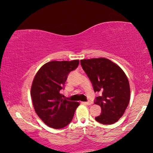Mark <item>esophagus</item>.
<instances>
[{"instance_id":"1","label":"esophagus","mask_w":153,"mask_h":153,"mask_svg":"<svg viewBox=\"0 0 153 153\" xmlns=\"http://www.w3.org/2000/svg\"><path fill=\"white\" fill-rule=\"evenodd\" d=\"M83 104H86V105H91V104H93V102H92L91 101H88V102H83Z\"/></svg>"}]
</instances>
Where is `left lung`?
I'll use <instances>...</instances> for the list:
<instances>
[{
	"mask_svg": "<svg viewBox=\"0 0 153 153\" xmlns=\"http://www.w3.org/2000/svg\"><path fill=\"white\" fill-rule=\"evenodd\" d=\"M81 65L94 91L100 94L95 104L101 106L102 112L96 121L104 125L116 123L124 114L130 99L129 83L125 72L105 58L81 60Z\"/></svg>",
	"mask_w": 153,
	"mask_h": 153,
	"instance_id": "left-lung-1",
	"label": "left lung"
}]
</instances>
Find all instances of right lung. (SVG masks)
<instances>
[{
  "mask_svg": "<svg viewBox=\"0 0 153 153\" xmlns=\"http://www.w3.org/2000/svg\"><path fill=\"white\" fill-rule=\"evenodd\" d=\"M79 60L51 61L44 65L33 79L30 95L35 111L47 126L61 129L72 120L79 102L62 98L60 90L70 72L76 69Z\"/></svg>",
  "mask_w": 153,
  "mask_h": 153,
  "instance_id": "1",
  "label": "right lung"
}]
</instances>
